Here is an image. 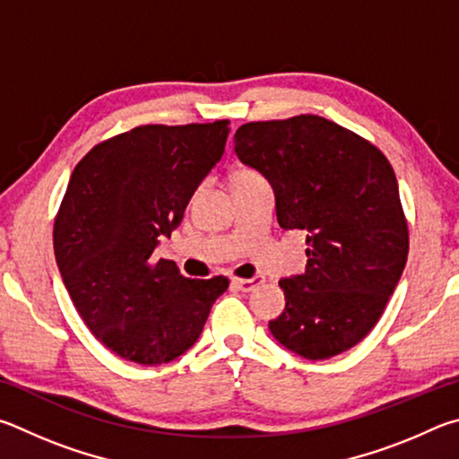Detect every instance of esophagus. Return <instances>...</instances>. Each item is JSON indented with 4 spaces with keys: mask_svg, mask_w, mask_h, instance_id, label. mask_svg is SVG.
Masks as SVG:
<instances>
[{
    "mask_svg": "<svg viewBox=\"0 0 459 459\" xmlns=\"http://www.w3.org/2000/svg\"><path fill=\"white\" fill-rule=\"evenodd\" d=\"M260 284H264L262 276H254V278H246V280H242V278L231 280V286L238 288V290H242V292H250V290H254V288H258Z\"/></svg>",
    "mask_w": 459,
    "mask_h": 459,
    "instance_id": "esophagus-1",
    "label": "esophagus"
}]
</instances>
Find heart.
Listing matches in <instances>:
<instances>
[{"mask_svg": "<svg viewBox=\"0 0 459 459\" xmlns=\"http://www.w3.org/2000/svg\"><path fill=\"white\" fill-rule=\"evenodd\" d=\"M252 177H260V175L250 171V169H242V171L234 173V177H231V183H234V181H242V179H252Z\"/></svg>", "mask_w": 459, "mask_h": 459, "instance_id": "b5f03b06", "label": "heart"}]
</instances>
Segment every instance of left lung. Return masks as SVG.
Masks as SVG:
<instances>
[{
	"label": "left lung",
	"mask_w": 459,
	"mask_h": 459,
	"mask_svg": "<svg viewBox=\"0 0 459 459\" xmlns=\"http://www.w3.org/2000/svg\"><path fill=\"white\" fill-rule=\"evenodd\" d=\"M234 143L274 189L280 228L307 234V270L280 280L286 307L270 333L308 360L341 355L373 331L403 274L395 171L375 144L316 115L242 125Z\"/></svg>",
	"instance_id": "1"
}]
</instances>
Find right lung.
I'll list each match as a JSON object with an SVG mask.
<instances>
[{"instance_id": "obj_1", "label": "right lung", "mask_w": 459, "mask_h": 459, "mask_svg": "<svg viewBox=\"0 0 459 459\" xmlns=\"http://www.w3.org/2000/svg\"><path fill=\"white\" fill-rule=\"evenodd\" d=\"M230 120L144 125L88 152L54 223L62 282L91 333L120 359L163 365L197 342L228 278L191 280L155 258L225 151Z\"/></svg>"}]
</instances>
